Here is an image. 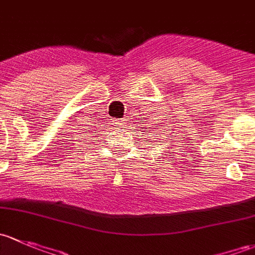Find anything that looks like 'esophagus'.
<instances>
[{"label": "esophagus", "instance_id": "1", "mask_svg": "<svg viewBox=\"0 0 255 255\" xmlns=\"http://www.w3.org/2000/svg\"><path fill=\"white\" fill-rule=\"evenodd\" d=\"M124 122H125V120H120V123H119L120 127H123V125H124Z\"/></svg>", "mask_w": 255, "mask_h": 255}]
</instances>
